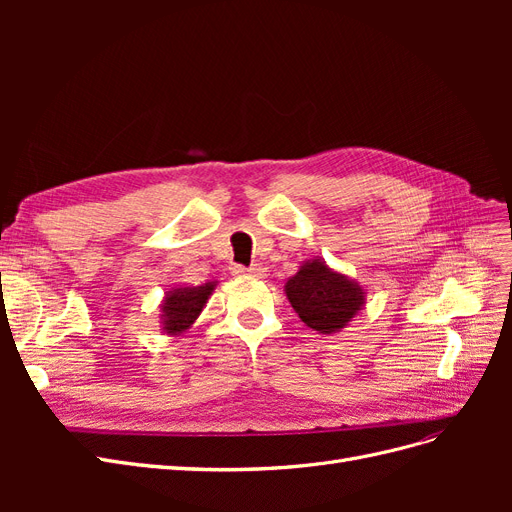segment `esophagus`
<instances>
[{
  "instance_id": "obj_1",
  "label": "esophagus",
  "mask_w": 512,
  "mask_h": 512,
  "mask_svg": "<svg viewBox=\"0 0 512 512\" xmlns=\"http://www.w3.org/2000/svg\"><path fill=\"white\" fill-rule=\"evenodd\" d=\"M232 273L235 275H252V277H265L267 275V269L262 265H252V267H241L237 265L235 269H232Z\"/></svg>"
}]
</instances>
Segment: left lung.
Wrapping results in <instances>:
<instances>
[{"mask_svg":"<svg viewBox=\"0 0 512 512\" xmlns=\"http://www.w3.org/2000/svg\"><path fill=\"white\" fill-rule=\"evenodd\" d=\"M294 312L322 335L339 333L359 316L367 292L352 277L331 269L320 256L303 260V265L284 286Z\"/></svg>","mask_w":512,"mask_h":512,"instance_id":"obj_1","label":"left lung"}]
</instances>
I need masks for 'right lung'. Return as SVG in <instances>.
Returning <instances> with one entry per match:
<instances>
[{
    "label": "right lung",
    "instance_id": "add662e5",
    "mask_svg": "<svg viewBox=\"0 0 512 512\" xmlns=\"http://www.w3.org/2000/svg\"><path fill=\"white\" fill-rule=\"evenodd\" d=\"M218 282H207L203 286H175L170 288L160 303V324L162 333L177 337L192 329V324L203 312V307L211 299Z\"/></svg>",
    "mask_w": 512,
    "mask_h": 512
}]
</instances>
